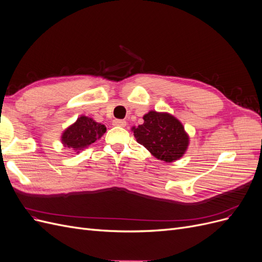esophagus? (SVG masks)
<instances>
[{
  "mask_svg": "<svg viewBox=\"0 0 262 262\" xmlns=\"http://www.w3.org/2000/svg\"><path fill=\"white\" fill-rule=\"evenodd\" d=\"M113 124L116 126H121V128H124V126L126 125V122L124 120H120V119H115V120L113 121Z\"/></svg>",
  "mask_w": 262,
  "mask_h": 262,
  "instance_id": "esophagus-1",
  "label": "esophagus"
}]
</instances>
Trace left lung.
Listing matches in <instances>:
<instances>
[{
	"label": "left lung",
	"instance_id": "1",
	"mask_svg": "<svg viewBox=\"0 0 262 262\" xmlns=\"http://www.w3.org/2000/svg\"><path fill=\"white\" fill-rule=\"evenodd\" d=\"M143 119V124L132 128L138 143L166 163L182 157L189 145V137L178 119L167 113L153 110L144 115Z\"/></svg>",
	"mask_w": 262,
	"mask_h": 262
}]
</instances>
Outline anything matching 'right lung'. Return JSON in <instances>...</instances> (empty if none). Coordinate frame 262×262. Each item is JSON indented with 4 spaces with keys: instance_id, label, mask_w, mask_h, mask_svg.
Returning a JSON list of instances; mask_svg holds the SVG:
<instances>
[{
    "instance_id": "right-lung-1",
    "label": "right lung",
    "mask_w": 262,
    "mask_h": 262,
    "mask_svg": "<svg viewBox=\"0 0 262 262\" xmlns=\"http://www.w3.org/2000/svg\"><path fill=\"white\" fill-rule=\"evenodd\" d=\"M105 132L106 126L104 124L94 121L92 118L81 116L62 133L61 141L66 147L72 148L78 153L99 140Z\"/></svg>"
}]
</instances>
